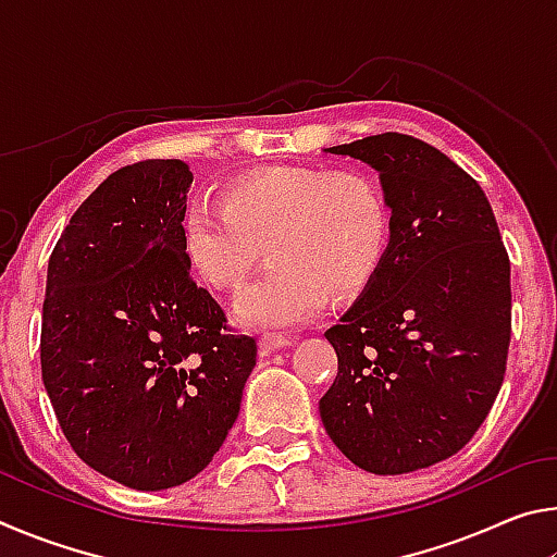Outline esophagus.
Listing matches in <instances>:
<instances>
[{
	"label": "esophagus",
	"mask_w": 557,
	"mask_h": 557,
	"mask_svg": "<svg viewBox=\"0 0 557 557\" xmlns=\"http://www.w3.org/2000/svg\"><path fill=\"white\" fill-rule=\"evenodd\" d=\"M295 342H292L289 336H280V334H265L260 338V354L262 356H270V354H275V351H280V348H287V346H292Z\"/></svg>",
	"instance_id": "34e87169"
}]
</instances>
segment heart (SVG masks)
Wrapping results in <instances>:
<instances>
[{
  "instance_id": "b5f03b06",
  "label": "heart",
  "mask_w": 557,
  "mask_h": 557,
  "mask_svg": "<svg viewBox=\"0 0 557 557\" xmlns=\"http://www.w3.org/2000/svg\"><path fill=\"white\" fill-rule=\"evenodd\" d=\"M391 243V209L363 172L270 166L223 188V206L194 199L182 215V248L196 275L235 289L270 245L272 265L235 299V317L256 329L312 319L334 299L369 285Z\"/></svg>"
}]
</instances>
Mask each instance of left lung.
Wrapping results in <instances>:
<instances>
[{
    "label": "left lung",
    "instance_id": "8db88e82",
    "mask_svg": "<svg viewBox=\"0 0 557 557\" xmlns=\"http://www.w3.org/2000/svg\"><path fill=\"white\" fill-rule=\"evenodd\" d=\"M326 152L381 174L391 243L363 295L324 332L338 373L319 412L356 467L425 469L474 437L502 388L511 262L482 186L440 149L383 132Z\"/></svg>",
    "mask_w": 557,
    "mask_h": 557
}]
</instances>
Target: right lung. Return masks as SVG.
<instances>
[{"instance_id": "add662e5", "label": "right lung", "mask_w": 557, "mask_h": 557, "mask_svg": "<svg viewBox=\"0 0 557 557\" xmlns=\"http://www.w3.org/2000/svg\"><path fill=\"white\" fill-rule=\"evenodd\" d=\"M194 174L147 159L110 174L49 260L41 379L75 455L117 484L159 492L221 449L256 369L252 336L191 277L182 215Z\"/></svg>"}]
</instances>
